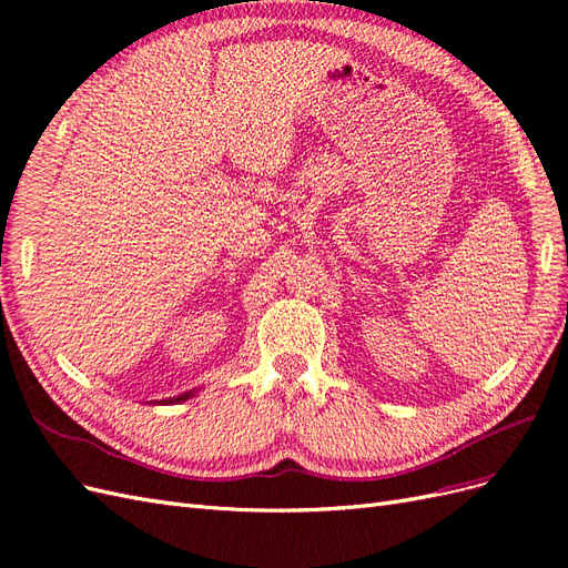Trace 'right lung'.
Wrapping results in <instances>:
<instances>
[{
	"instance_id": "add662e5",
	"label": "right lung",
	"mask_w": 568,
	"mask_h": 568,
	"mask_svg": "<svg viewBox=\"0 0 568 568\" xmlns=\"http://www.w3.org/2000/svg\"><path fill=\"white\" fill-rule=\"evenodd\" d=\"M194 395V390H186V393H182V395H178V398H168V400H161L163 405H170V403H184V400H189Z\"/></svg>"
}]
</instances>
